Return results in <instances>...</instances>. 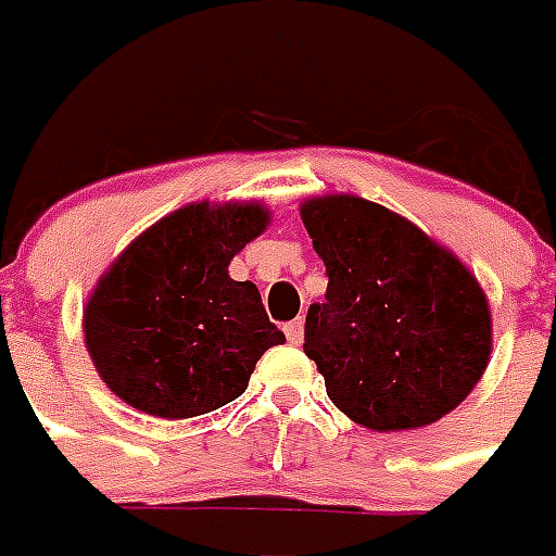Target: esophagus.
Returning a JSON list of instances; mask_svg holds the SVG:
<instances>
[{"instance_id":"34e87169","label":"esophagus","mask_w":556,"mask_h":556,"mask_svg":"<svg viewBox=\"0 0 556 556\" xmlns=\"http://www.w3.org/2000/svg\"><path fill=\"white\" fill-rule=\"evenodd\" d=\"M286 338H288V343H294V346H300V343H303V320H300V317L291 323H286Z\"/></svg>"}]
</instances>
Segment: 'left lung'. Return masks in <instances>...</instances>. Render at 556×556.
Instances as JSON below:
<instances>
[{
  "instance_id": "1",
  "label": "left lung",
  "mask_w": 556,
  "mask_h": 556,
  "mask_svg": "<svg viewBox=\"0 0 556 556\" xmlns=\"http://www.w3.org/2000/svg\"><path fill=\"white\" fill-rule=\"evenodd\" d=\"M326 265L303 352L331 404L369 430H415L456 409L491 357V308L476 277L430 236L357 195L303 204Z\"/></svg>"
}]
</instances>
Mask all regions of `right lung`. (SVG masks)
<instances>
[{
	"label": "right lung",
	"instance_id": "right-lung-1",
	"mask_svg": "<svg viewBox=\"0 0 556 556\" xmlns=\"http://www.w3.org/2000/svg\"><path fill=\"white\" fill-rule=\"evenodd\" d=\"M268 225L260 204H187L135 239L91 294L83 329L100 378L159 418L242 395L265 349L286 343L260 288L227 265Z\"/></svg>",
	"mask_w": 556,
	"mask_h": 556
}]
</instances>
